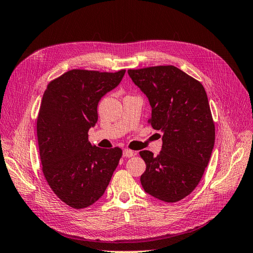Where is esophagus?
<instances>
[{"label": "esophagus", "mask_w": 253, "mask_h": 253, "mask_svg": "<svg viewBox=\"0 0 253 253\" xmlns=\"http://www.w3.org/2000/svg\"><path fill=\"white\" fill-rule=\"evenodd\" d=\"M122 155H124V157H132L135 155V153L131 150H127V149H125L124 152H122Z\"/></svg>", "instance_id": "1"}]
</instances>
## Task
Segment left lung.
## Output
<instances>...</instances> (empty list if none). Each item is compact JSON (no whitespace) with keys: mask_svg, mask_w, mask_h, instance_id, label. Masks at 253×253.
Listing matches in <instances>:
<instances>
[{"mask_svg":"<svg viewBox=\"0 0 253 253\" xmlns=\"http://www.w3.org/2000/svg\"><path fill=\"white\" fill-rule=\"evenodd\" d=\"M127 73L149 99V124L164 134L157 156L139 152L147 165L141 186L157 200L178 202L201 181L214 147L215 126L206 90L200 81L173 65Z\"/></svg>","mask_w":253,"mask_h":253,"instance_id":"1","label":"left lung"}]
</instances>
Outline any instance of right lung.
Wrapping results in <instances>:
<instances>
[{
    "mask_svg": "<svg viewBox=\"0 0 253 253\" xmlns=\"http://www.w3.org/2000/svg\"><path fill=\"white\" fill-rule=\"evenodd\" d=\"M125 73L72 70L44 91L37 120L42 171L53 193L74 209L103 195L122 156L119 148L91 145L87 133L98 120V102Z\"/></svg>",
    "mask_w": 253,
    "mask_h": 253,
    "instance_id": "add662e5",
    "label": "right lung"
}]
</instances>
